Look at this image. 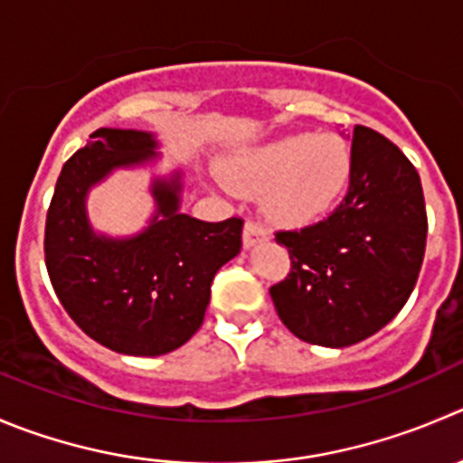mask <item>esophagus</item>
I'll return each instance as SVG.
<instances>
[{"instance_id":"esophagus-1","label":"esophagus","mask_w":463,"mask_h":463,"mask_svg":"<svg viewBox=\"0 0 463 463\" xmlns=\"http://www.w3.org/2000/svg\"><path fill=\"white\" fill-rule=\"evenodd\" d=\"M268 236H270V232H268L266 224H261L259 220H248L243 227V245L245 248H252V245L261 243V241H266Z\"/></svg>"}]
</instances>
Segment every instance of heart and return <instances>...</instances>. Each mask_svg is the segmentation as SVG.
Here are the masks:
<instances>
[{"label":"heart","instance_id":"heart-1","mask_svg":"<svg viewBox=\"0 0 463 463\" xmlns=\"http://www.w3.org/2000/svg\"><path fill=\"white\" fill-rule=\"evenodd\" d=\"M350 177V152L334 136L298 134L252 149L224 168L236 191H268V209L284 222H309L329 209Z\"/></svg>","mask_w":463,"mask_h":463}]
</instances>
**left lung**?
I'll return each mask as SVG.
<instances>
[{"instance_id": "obj_1", "label": "left lung", "mask_w": 463, "mask_h": 463, "mask_svg": "<svg viewBox=\"0 0 463 463\" xmlns=\"http://www.w3.org/2000/svg\"><path fill=\"white\" fill-rule=\"evenodd\" d=\"M427 213L413 163L375 129L352 131L350 184L316 224L277 232L290 270L270 286L281 323L314 345L380 332L409 300L425 257Z\"/></svg>"}]
</instances>
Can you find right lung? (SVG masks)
Instances as JSON below:
<instances>
[{
	"mask_svg": "<svg viewBox=\"0 0 463 463\" xmlns=\"http://www.w3.org/2000/svg\"><path fill=\"white\" fill-rule=\"evenodd\" d=\"M154 138L97 129L65 161L45 222V266L63 309L92 341L113 352L158 356L200 329L220 266L241 252L243 218L202 222L179 213V177L154 182L156 215L143 234H92L86 193L113 168L149 161Z\"/></svg>",
	"mask_w": 463,
	"mask_h": 463,
	"instance_id": "right-lung-1",
	"label": "right lung"
}]
</instances>
